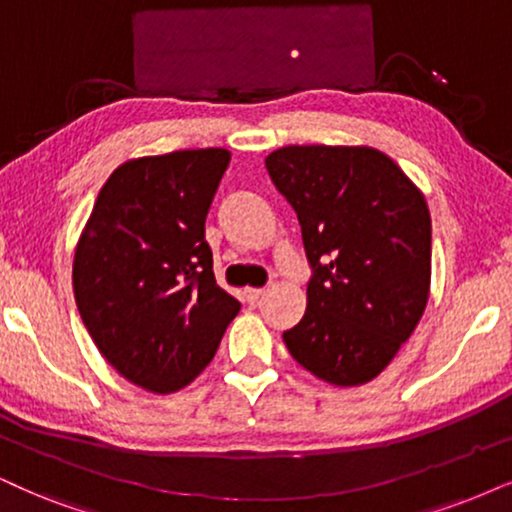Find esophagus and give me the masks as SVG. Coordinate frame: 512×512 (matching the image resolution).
I'll use <instances>...</instances> for the list:
<instances>
[{
  "instance_id": "1",
  "label": "esophagus",
  "mask_w": 512,
  "mask_h": 512,
  "mask_svg": "<svg viewBox=\"0 0 512 512\" xmlns=\"http://www.w3.org/2000/svg\"><path fill=\"white\" fill-rule=\"evenodd\" d=\"M262 295H264L262 288H245V290H243V300L250 302V304H255L257 300H260Z\"/></svg>"
}]
</instances>
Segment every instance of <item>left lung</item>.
Returning <instances> with one entry per match:
<instances>
[{
    "mask_svg": "<svg viewBox=\"0 0 512 512\" xmlns=\"http://www.w3.org/2000/svg\"><path fill=\"white\" fill-rule=\"evenodd\" d=\"M264 165L297 212L312 264L307 312L283 333L288 352L326 383L364 385L428 304V203L392 158L368 146H283Z\"/></svg>",
    "mask_w": 512,
    "mask_h": 512,
    "instance_id": "8db88e82",
    "label": "left lung"
}]
</instances>
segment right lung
<instances>
[{"mask_svg":"<svg viewBox=\"0 0 512 512\" xmlns=\"http://www.w3.org/2000/svg\"><path fill=\"white\" fill-rule=\"evenodd\" d=\"M226 148L122 163L96 198L73 262L80 316L115 371L148 392L189 385L241 302L217 286L205 217Z\"/></svg>","mask_w":512,"mask_h":512,"instance_id":"1","label":"right lung"}]
</instances>
